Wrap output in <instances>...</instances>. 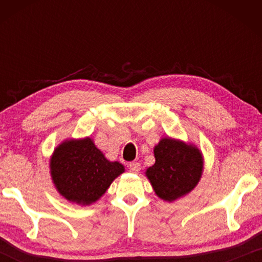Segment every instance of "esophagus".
Masks as SVG:
<instances>
[{"mask_svg": "<svg viewBox=\"0 0 262 262\" xmlns=\"http://www.w3.org/2000/svg\"><path fill=\"white\" fill-rule=\"evenodd\" d=\"M128 169H130V171H132V173H138V171L141 170V164L138 162L128 163Z\"/></svg>", "mask_w": 262, "mask_h": 262, "instance_id": "esophagus-1", "label": "esophagus"}]
</instances>
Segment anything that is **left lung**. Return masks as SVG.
Segmentation results:
<instances>
[{
    "instance_id": "8db88e82",
    "label": "left lung",
    "mask_w": 262,
    "mask_h": 262,
    "mask_svg": "<svg viewBox=\"0 0 262 262\" xmlns=\"http://www.w3.org/2000/svg\"><path fill=\"white\" fill-rule=\"evenodd\" d=\"M154 154L155 164L148 168L146 177L160 198L173 202L195 187L203 170V157L198 149L163 138Z\"/></svg>"
}]
</instances>
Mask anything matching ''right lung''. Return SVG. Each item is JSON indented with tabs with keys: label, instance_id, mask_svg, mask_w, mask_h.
<instances>
[{
	"label": "right lung",
	"instance_id": "right-lung-1",
	"mask_svg": "<svg viewBox=\"0 0 262 262\" xmlns=\"http://www.w3.org/2000/svg\"><path fill=\"white\" fill-rule=\"evenodd\" d=\"M123 171V164L106 160L91 138L64 142L51 159L57 189L64 198L82 205L98 200Z\"/></svg>",
	"mask_w": 262,
	"mask_h": 262
}]
</instances>
